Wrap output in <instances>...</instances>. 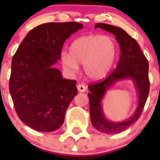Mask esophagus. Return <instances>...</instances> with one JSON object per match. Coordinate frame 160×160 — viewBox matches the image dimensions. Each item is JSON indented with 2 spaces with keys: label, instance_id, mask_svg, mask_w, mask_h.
I'll list each match as a JSON object with an SVG mask.
<instances>
[{
  "label": "esophagus",
  "instance_id": "obj_1",
  "mask_svg": "<svg viewBox=\"0 0 160 160\" xmlns=\"http://www.w3.org/2000/svg\"><path fill=\"white\" fill-rule=\"evenodd\" d=\"M77 90L79 92H85L86 90V86L84 84H79L77 85Z\"/></svg>",
  "mask_w": 160,
  "mask_h": 160
}]
</instances>
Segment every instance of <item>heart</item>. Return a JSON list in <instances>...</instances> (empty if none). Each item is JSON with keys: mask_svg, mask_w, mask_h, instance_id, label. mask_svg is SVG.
Wrapping results in <instances>:
<instances>
[{"mask_svg": "<svg viewBox=\"0 0 160 160\" xmlns=\"http://www.w3.org/2000/svg\"><path fill=\"white\" fill-rule=\"evenodd\" d=\"M116 55V43L112 37L88 35L75 39L70 44L69 55H61V65L70 73H75L78 65H84L88 77L100 80L109 73Z\"/></svg>", "mask_w": 160, "mask_h": 160, "instance_id": "obj_1", "label": "heart"}]
</instances>
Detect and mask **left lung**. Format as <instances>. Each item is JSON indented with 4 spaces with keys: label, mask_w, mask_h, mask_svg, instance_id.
<instances>
[{
    "label": "left lung",
    "mask_w": 160,
    "mask_h": 160,
    "mask_svg": "<svg viewBox=\"0 0 160 160\" xmlns=\"http://www.w3.org/2000/svg\"><path fill=\"white\" fill-rule=\"evenodd\" d=\"M95 28H100L113 34L120 47V57L115 70L105 80L90 84L88 86L90 101V120L98 131L105 134H119L124 131L137 121L141 115L149 91V63L141 51L138 42L125 31L108 24L98 23ZM130 78L133 80L139 96L138 105L133 116L121 122H110L102 112V100L112 85L119 80Z\"/></svg>",
    "instance_id": "obj_1"
}]
</instances>
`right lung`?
<instances>
[{
	"label": "right lung",
	"mask_w": 160,
	"mask_h": 160,
	"mask_svg": "<svg viewBox=\"0 0 160 160\" xmlns=\"http://www.w3.org/2000/svg\"><path fill=\"white\" fill-rule=\"evenodd\" d=\"M82 27L78 22L40 25L26 35L14 55L9 90L16 114L31 129L55 131L64 123L78 93L76 81L63 79L54 65L64 42Z\"/></svg>",
	"instance_id": "right-lung-1"
}]
</instances>
